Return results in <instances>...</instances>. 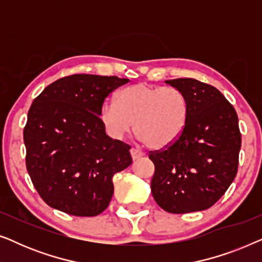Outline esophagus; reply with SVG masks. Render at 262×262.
Segmentation results:
<instances>
[{
  "label": "esophagus",
  "instance_id": "34e87169",
  "mask_svg": "<svg viewBox=\"0 0 262 262\" xmlns=\"http://www.w3.org/2000/svg\"><path fill=\"white\" fill-rule=\"evenodd\" d=\"M130 152H131L132 159H134V160H137V159H139V157L143 156V152L137 148V146H132Z\"/></svg>",
  "mask_w": 262,
  "mask_h": 262
}]
</instances>
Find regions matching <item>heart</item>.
Segmentation results:
<instances>
[{
	"label": "heart",
	"mask_w": 262,
	"mask_h": 262,
	"mask_svg": "<svg viewBox=\"0 0 262 262\" xmlns=\"http://www.w3.org/2000/svg\"><path fill=\"white\" fill-rule=\"evenodd\" d=\"M188 100L175 87L137 83L119 92L116 101H106L100 118L113 138L132 128L150 149H163L180 137L188 119Z\"/></svg>",
	"instance_id": "obj_1"
}]
</instances>
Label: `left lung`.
<instances>
[{
  "instance_id": "left-lung-1",
  "label": "left lung",
  "mask_w": 262,
  "mask_h": 262,
  "mask_svg": "<svg viewBox=\"0 0 262 262\" xmlns=\"http://www.w3.org/2000/svg\"><path fill=\"white\" fill-rule=\"evenodd\" d=\"M166 82L184 92L188 119L173 144L149 152L155 166L152 196L170 213L206 210L221 199L237 174V113L212 85L194 78Z\"/></svg>"
}]
</instances>
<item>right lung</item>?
Instances as JSON below:
<instances>
[{
	"label": "right lung",
	"instance_id": "right-lung-1",
	"mask_svg": "<svg viewBox=\"0 0 262 262\" xmlns=\"http://www.w3.org/2000/svg\"><path fill=\"white\" fill-rule=\"evenodd\" d=\"M127 78L75 74L49 84L33 100L24 128L26 168L53 209L93 217L107 209L113 175L132 163L131 146L108 137L100 111Z\"/></svg>",
	"mask_w": 262,
	"mask_h": 262
}]
</instances>
